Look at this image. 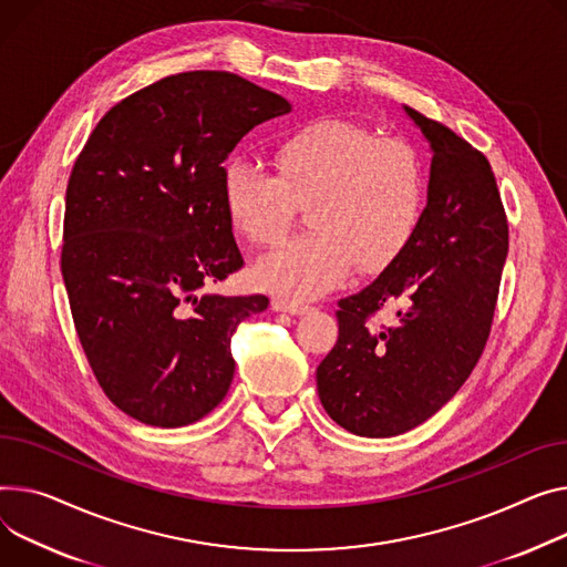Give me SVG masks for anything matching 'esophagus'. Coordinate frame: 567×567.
<instances>
[{
    "label": "esophagus",
    "instance_id": "esophagus-1",
    "mask_svg": "<svg viewBox=\"0 0 567 567\" xmlns=\"http://www.w3.org/2000/svg\"><path fill=\"white\" fill-rule=\"evenodd\" d=\"M271 308L276 312H287V315H303V312H308V306L293 303V300H287V298H274L271 300Z\"/></svg>",
    "mask_w": 567,
    "mask_h": 567
}]
</instances>
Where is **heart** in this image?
I'll list each match as a JSON object with an SVG mask.
<instances>
[{
	"mask_svg": "<svg viewBox=\"0 0 567 567\" xmlns=\"http://www.w3.org/2000/svg\"><path fill=\"white\" fill-rule=\"evenodd\" d=\"M276 175L237 157L220 175L233 230L257 248L285 239L296 205L310 235L264 257L252 276L291 300L323 296L360 269L375 274L410 244L424 214V171L401 138H379L342 118H317L285 134L271 155Z\"/></svg>",
	"mask_w": 567,
	"mask_h": 567,
	"instance_id": "1",
	"label": "heart"
}]
</instances>
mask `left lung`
Masks as SVG:
<instances>
[{"label": "left lung", "instance_id": "left-lung-1", "mask_svg": "<svg viewBox=\"0 0 567 567\" xmlns=\"http://www.w3.org/2000/svg\"><path fill=\"white\" fill-rule=\"evenodd\" d=\"M429 143L426 207L403 252L339 300V337L317 369L330 417L362 437H394L454 396L478 362L508 255V225L487 159L449 127L403 106ZM396 305L390 327L365 319Z\"/></svg>", "mask_w": 567, "mask_h": 567}]
</instances>
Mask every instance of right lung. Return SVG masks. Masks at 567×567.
<instances>
[{
	"label": "right lung",
	"instance_id": "1",
	"mask_svg": "<svg viewBox=\"0 0 567 567\" xmlns=\"http://www.w3.org/2000/svg\"><path fill=\"white\" fill-rule=\"evenodd\" d=\"M291 104L233 72L196 70L118 102L74 162L61 271L104 394L147 426L194 424L228 394L237 326L267 296L209 285L241 269L223 162Z\"/></svg>",
	"mask_w": 567,
	"mask_h": 567
}]
</instances>
